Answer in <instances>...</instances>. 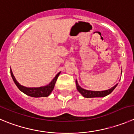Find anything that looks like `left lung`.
I'll list each match as a JSON object with an SVG mask.
<instances>
[{
  "label": "left lung",
  "instance_id": "1",
  "mask_svg": "<svg viewBox=\"0 0 134 134\" xmlns=\"http://www.w3.org/2000/svg\"><path fill=\"white\" fill-rule=\"evenodd\" d=\"M76 86H77V89L80 93L82 95V97H85V98H94V97H104L108 95L112 91L114 90L116 86L118 85V84H116V85L114 86L108 90H106V91H88V90L84 89V88H81L78 84V82L76 80Z\"/></svg>",
  "mask_w": 134,
  "mask_h": 134
}]
</instances>
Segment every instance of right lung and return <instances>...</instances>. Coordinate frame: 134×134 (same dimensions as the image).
<instances>
[{
  "instance_id": "1",
  "label": "right lung",
  "mask_w": 134,
  "mask_h": 134,
  "mask_svg": "<svg viewBox=\"0 0 134 134\" xmlns=\"http://www.w3.org/2000/svg\"><path fill=\"white\" fill-rule=\"evenodd\" d=\"M60 73L61 72L57 73L55 77L53 78V79L47 85L43 86V87H24V86L21 85L19 82L16 81V78H15L14 75H13V73H12V70L10 69V74L11 76H12V79H13L14 82L16 84V85L17 86V87L19 88L20 91H22V92H24V93L27 94V95L30 96V97H36V98H38V97H47L50 94L52 93L53 88H54L56 81H57Z\"/></svg>"
}]
</instances>
